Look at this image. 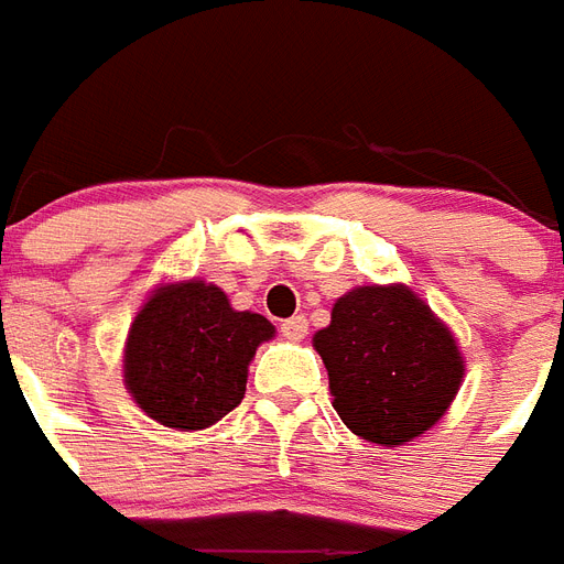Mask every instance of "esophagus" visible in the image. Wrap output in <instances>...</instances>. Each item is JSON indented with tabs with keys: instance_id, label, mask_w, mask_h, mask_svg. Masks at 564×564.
<instances>
[{
	"instance_id": "esophagus-1",
	"label": "esophagus",
	"mask_w": 564,
	"mask_h": 564,
	"mask_svg": "<svg viewBox=\"0 0 564 564\" xmlns=\"http://www.w3.org/2000/svg\"><path fill=\"white\" fill-rule=\"evenodd\" d=\"M282 335L288 337V340H303L305 335H308V319L303 317V314H296V317H288L282 319Z\"/></svg>"
}]
</instances>
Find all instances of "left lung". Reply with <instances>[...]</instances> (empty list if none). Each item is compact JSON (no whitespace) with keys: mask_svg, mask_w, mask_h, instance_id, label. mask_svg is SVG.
Wrapping results in <instances>:
<instances>
[{"mask_svg":"<svg viewBox=\"0 0 564 564\" xmlns=\"http://www.w3.org/2000/svg\"><path fill=\"white\" fill-rule=\"evenodd\" d=\"M337 416L367 443L404 445L436 425L463 378L452 332L408 288L340 296L314 335Z\"/></svg>","mask_w":564,"mask_h":564,"instance_id":"left-lung-1","label":"left lung"}]
</instances>
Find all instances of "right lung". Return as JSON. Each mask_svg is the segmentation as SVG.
Wrapping results in <instances>:
<instances>
[{"mask_svg":"<svg viewBox=\"0 0 564 564\" xmlns=\"http://www.w3.org/2000/svg\"><path fill=\"white\" fill-rule=\"evenodd\" d=\"M270 337V319L236 311L220 288L197 279L169 285L130 326L124 384L162 425L209 427L241 404L247 364Z\"/></svg>","mask_w":564,"mask_h":564,"instance_id":"add662e5","label":"right lung"}]
</instances>
